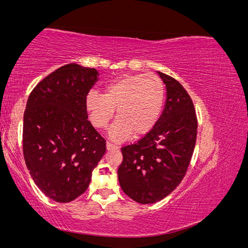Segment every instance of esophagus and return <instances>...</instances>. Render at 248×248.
Wrapping results in <instances>:
<instances>
[{"label": "esophagus", "instance_id": "34e87169", "mask_svg": "<svg viewBox=\"0 0 248 248\" xmlns=\"http://www.w3.org/2000/svg\"><path fill=\"white\" fill-rule=\"evenodd\" d=\"M107 149H108V150H114V149H118V146H116V145H114V144H111V142L108 141V142H107Z\"/></svg>", "mask_w": 248, "mask_h": 248}]
</instances>
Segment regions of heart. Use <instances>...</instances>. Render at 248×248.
Segmentation results:
<instances>
[{
	"label": "heart",
	"instance_id": "heart-1",
	"mask_svg": "<svg viewBox=\"0 0 248 248\" xmlns=\"http://www.w3.org/2000/svg\"><path fill=\"white\" fill-rule=\"evenodd\" d=\"M166 97L164 84L155 74L127 73L108 82L104 94L91 91L85 99L89 119L106 128L117 108L109 137L114 140L144 137L157 124Z\"/></svg>",
	"mask_w": 248,
	"mask_h": 248
}]
</instances>
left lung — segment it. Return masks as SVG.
<instances>
[{
    "instance_id": "obj_1",
    "label": "left lung",
    "mask_w": 248,
    "mask_h": 248,
    "mask_svg": "<svg viewBox=\"0 0 248 248\" xmlns=\"http://www.w3.org/2000/svg\"><path fill=\"white\" fill-rule=\"evenodd\" d=\"M167 101L154 128L121 148L118 178L123 191L140 204H153L175 190L188 169L197 140L198 119L189 94L180 82L157 71Z\"/></svg>"
}]
</instances>
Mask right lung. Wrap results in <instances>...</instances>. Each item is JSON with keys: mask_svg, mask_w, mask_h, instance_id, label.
Masks as SVG:
<instances>
[{"mask_svg": "<svg viewBox=\"0 0 248 248\" xmlns=\"http://www.w3.org/2000/svg\"><path fill=\"white\" fill-rule=\"evenodd\" d=\"M98 76L95 68L64 65L38 82L27 101L22 127L27 168L39 189L59 202L87 190L107 151L85 107Z\"/></svg>", "mask_w": 248, "mask_h": 248, "instance_id": "1", "label": "right lung"}]
</instances>
